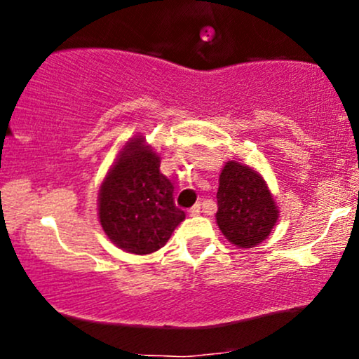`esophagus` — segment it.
Returning a JSON list of instances; mask_svg holds the SVG:
<instances>
[{"label":"esophagus","mask_w":359,"mask_h":359,"mask_svg":"<svg viewBox=\"0 0 359 359\" xmlns=\"http://www.w3.org/2000/svg\"><path fill=\"white\" fill-rule=\"evenodd\" d=\"M201 212V205L199 204H194L191 209H189V214H191V216H197V214Z\"/></svg>","instance_id":"1"}]
</instances>
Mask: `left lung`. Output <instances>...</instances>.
I'll list each match as a JSON object with an SVG mask.
<instances>
[{
  "label": "left lung",
  "instance_id": "obj_1",
  "mask_svg": "<svg viewBox=\"0 0 359 359\" xmlns=\"http://www.w3.org/2000/svg\"><path fill=\"white\" fill-rule=\"evenodd\" d=\"M216 222L231 245L253 248L270 236L278 208L257 170L236 160L222 167L217 189Z\"/></svg>",
  "mask_w": 359,
  "mask_h": 359
}]
</instances>
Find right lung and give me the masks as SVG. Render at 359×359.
<instances>
[{
	"mask_svg": "<svg viewBox=\"0 0 359 359\" xmlns=\"http://www.w3.org/2000/svg\"><path fill=\"white\" fill-rule=\"evenodd\" d=\"M102 231L126 253L148 255L165 246L185 219L174 204V185L160 172V156L135 137L125 143L97 196Z\"/></svg>",
	"mask_w": 359,
	"mask_h": 359,
	"instance_id": "right-lung-1",
	"label": "right lung"
}]
</instances>
